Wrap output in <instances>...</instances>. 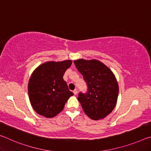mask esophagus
Returning <instances> with one entry per match:
<instances>
[{"label":"esophagus","mask_w":151,"mask_h":151,"mask_svg":"<svg viewBox=\"0 0 151 151\" xmlns=\"http://www.w3.org/2000/svg\"><path fill=\"white\" fill-rule=\"evenodd\" d=\"M73 93H74V94H77V90H76V89H75V90L73 91Z\"/></svg>","instance_id":"34e87169"}]
</instances>
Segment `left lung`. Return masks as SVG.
<instances>
[{"mask_svg": "<svg viewBox=\"0 0 151 151\" xmlns=\"http://www.w3.org/2000/svg\"><path fill=\"white\" fill-rule=\"evenodd\" d=\"M87 85L85 93L80 92L78 101L84 112L93 120L104 119L116 106L119 86L112 71L96 60L74 61Z\"/></svg>", "mask_w": 151, "mask_h": 151, "instance_id": "obj_1", "label": "left lung"}]
</instances>
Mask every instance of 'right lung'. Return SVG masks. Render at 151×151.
Wrapping results in <instances>:
<instances>
[{"instance_id":"obj_1","label":"right lung","mask_w":151,"mask_h":151,"mask_svg":"<svg viewBox=\"0 0 151 151\" xmlns=\"http://www.w3.org/2000/svg\"><path fill=\"white\" fill-rule=\"evenodd\" d=\"M72 61L47 62L40 65L32 73L28 85L30 104L40 115L52 118L63 111L71 96L67 84L64 81L65 71Z\"/></svg>"}]
</instances>
